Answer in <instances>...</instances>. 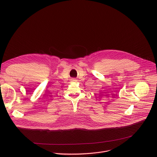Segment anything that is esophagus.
Returning a JSON list of instances; mask_svg holds the SVG:
<instances>
[{
    "label": "esophagus",
    "mask_w": 157,
    "mask_h": 157,
    "mask_svg": "<svg viewBox=\"0 0 157 157\" xmlns=\"http://www.w3.org/2000/svg\"><path fill=\"white\" fill-rule=\"evenodd\" d=\"M73 81H76V79H73Z\"/></svg>",
    "instance_id": "34e87169"
}]
</instances>
